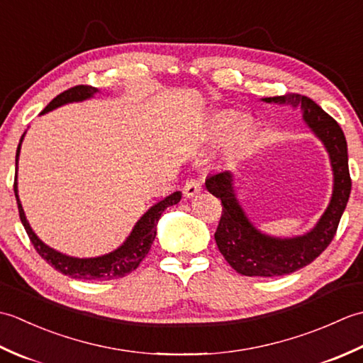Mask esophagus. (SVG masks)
Masks as SVG:
<instances>
[{
  "instance_id": "esophagus-1",
  "label": "esophagus",
  "mask_w": 363,
  "mask_h": 363,
  "mask_svg": "<svg viewBox=\"0 0 363 363\" xmlns=\"http://www.w3.org/2000/svg\"><path fill=\"white\" fill-rule=\"evenodd\" d=\"M201 182H199L198 179H189L186 181V184H184V196L186 198H194L195 195H198L199 191H201Z\"/></svg>"
}]
</instances>
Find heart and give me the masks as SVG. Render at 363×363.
<instances>
[{"label":"heart","instance_id":"b5f03b06","mask_svg":"<svg viewBox=\"0 0 363 363\" xmlns=\"http://www.w3.org/2000/svg\"><path fill=\"white\" fill-rule=\"evenodd\" d=\"M235 123V117L234 115H221V117L217 120V123H215V130H217V134H221L225 133V130H228L230 126H233ZM246 135V130H245V126H240L237 130H235V135L233 138V146H237L240 145L243 142V138Z\"/></svg>","mask_w":363,"mask_h":363}]
</instances>
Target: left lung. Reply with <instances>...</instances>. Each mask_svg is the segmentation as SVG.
I'll use <instances>...</instances> for the list:
<instances>
[{
  "label": "left lung",
  "instance_id": "8db88e82",
  "mask_svg": "<svg viewBox=\"0 0 363 363\" xmlns=\"http://www.w3.org/2000/svg\"><path fill=\"white\" fill-rule=\"evenodd\" d=\"M267 103L301 106L304 121L325 143L334 169V191L326 212L309 234L295 238H273L260 234L238 206L233 174L221 172L206 179V187L221 199V217L215 242L223 257L243 276L276 277L309 265L333 242L351 194L348 146L342 128L311 98L298 94L265 98Z\"/></svg>",
  "mask_w": 363,
  "mask_h": 363
}]
</instances>
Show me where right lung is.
<instances>
[{"mask_svg":"<svg viewBox=\"0 0 363 363\" xmlns=\"http://www.w3.org/2000/svg\"><path fill=\"white\" fill-rule=\"evenodd\" d=\"M96 91L98 90L91 86H74L54 98L40 113L56 109V107L67 103L82 101V99L94 96ZM18 152H20V145L17 148V156H15V165H17L18 162ZM13 191H15V198H17L20 220L23 223V226H25V230L30 243L34 245L35 251L38 252V256H40L43 260H46V264H50L52 268H56L59 273L70 276L73 279H84V281L118 279V277H123L128 273L134 272V269L140 265V262L146 257V254L150 252L154 237H156V229H157L156 226L162 212H164L167 207L177 204L181 199V191H174V194L167 196L165 199H162V201L157 203L156 206H152L151 209L137 221V225L134 226L133 233H130V235L128 237V240L113 252L106 254V256H101V257H95V259H74L70 256H65V254L54 251L52 248H50V246H46L43 242H40V238L33 233L29 223L26 221L25 212H23V207L18 199L17 177H15V182H13Z\"/></svg>","mask_w":363,"mask_h":363,"instance_id":"right-lung-1","label":"right lung"}]
</instances>
